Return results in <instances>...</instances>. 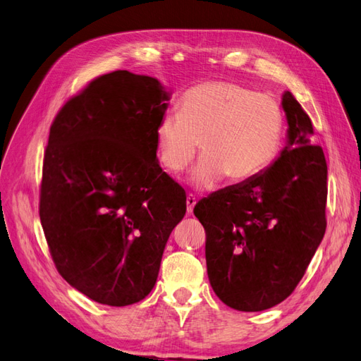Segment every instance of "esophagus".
Wrapping results in <instances>:
<instances>
[{
  "instance_id": "obj_1",
  "label": "esophagus",
  "mask_w": 361,
  "mask_h": 361,
  "mask_svg": "<svg viewBox=\"0 0 361 361\" xmlns=\"http://www.w3.org/2000/svg\"><path fill=\"white\" fill-rule=\"evenodd\" d=\"M195 203H197V199H195L192 194H188V197H187V211H188V214L192 212Z\"/></svg>"
}]
</instances>
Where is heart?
I'll list each match as a JSON object with an SVG mask.
<instances>
[{
  "mask_svg": "<svg viewBox=\"0 0 361 361\" xmlns=\"http://www.w3.org/2000/svg\"><path fill=\"white\" fill-rule=\"evenodd\" d=\"M285 111L274 94L233 81H206L185 92L179 114L164 113L155 128L158 161L176 174L200 149L191 173L197 188H212L224 176L233 183L253 179L279 155Z\"/></svg>",
  "mask_w": 361,
  "mask_h": 361,
  "instance_id": "b5f03b06",
  "label": "heart"
}]
</instances>
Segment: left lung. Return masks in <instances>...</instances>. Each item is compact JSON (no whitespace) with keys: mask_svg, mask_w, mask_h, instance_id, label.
I'll return each instance as SVG.
<instances>
[{"mask_svg":"<svg viewBox=\"0 0 361 361\" xmlns=\"http://www.w3.org/2000/svg\"><path fill=\"white\" fill-rule=\"evenodd\" d=\"M289 130L281 155L253 179L194 206L206 232L211 286L226 305L260 312L286 300L305 274L326 228V162L312 120L283 94Z\"/></svg>","mask_w":361,"mask_h":361,"instance_id":"1","label":"left lung"}]
</instances>
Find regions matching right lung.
I'll use <instances>...</instances> for the list:
<instances>
[{
    "mask_svg": "<svg viewBox=\"0 0 361 361\" xmlns=\"http://www.w3.org/2000/svg\"><path fill=\"white\" fill-rule=\"evenodd\" d=\"M169 94L150 76H97L64 104L43 155L39 215L60 276L123 307L154 289L167 239L187 212L157 159Z\"/></svg>",
    "mask_w": 361,
    "mask_h": 361,
    "instance_id": "1",
    "label": "right lung"
}]
</instances>
